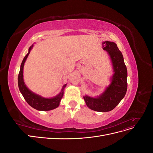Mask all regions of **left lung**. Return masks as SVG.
Listing matches in <instances>:
<instances>
[{"label": "left lung", "instance_id": "left-lung-1", "mask_svg": "<svg viewBox=\"0 0 153 153\" xmlns=\"http://www.w3.org/2000/svg\"><path fill=\"white\" fill-rule=\"evenodd\" d=\"M103 50L109 53L114 68V74L111 84L103 94L97 98L85 96L84 99L90 109L98 112H108L113 110L126 93L127 68L124 62L123 54L114 42L106 41L103 43Z\"/></svg>", "mask_w": 153, "mask_h": 153}]
</instances>
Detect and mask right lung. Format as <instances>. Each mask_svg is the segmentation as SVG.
Here are the masks:
<instances>
[{
	"label": "right lung",
	"instance_id": "right-lung-1",
	"mask_svg": "<svg viewBox=\"0 0 153 153\" xmlns=\"http://www.w3.org/2000/svg\"><path fill=\"white\" fill-rule=\"evenodd\" d=\"M32 48V45L29 48L28 53L25 55L21 64L20 70L19 74H18V87H19L20 91L21 92L22 94L23 95V96H24V98L27 102V103H28L30 106H31L32 108H34L38 110H42V111H48V110H51L54 108H56L59 106L60 101H61L62 98L63 90L64 89V87L66 86V85H64L63 86L62 91L61 92H60V94H58L57 96L54 97L53 98H42V97H41L40 96L33 93V92L30 91L25 85L24 79H23V70H24V63L26 61L27 57H28Z\"/></svg>",
	"mask_w": 153,
	"mask_h": 153
}]
</instances>
